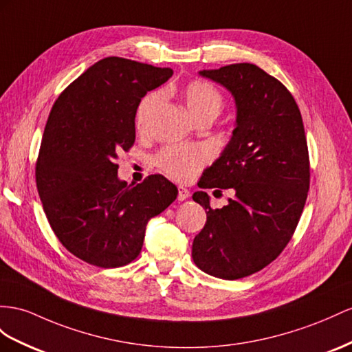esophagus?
<instances>
[{
	"label": "esophagus",
	"instance_id": "1",
	"mask_svg": "<svg viewBox=\"0 0 352 352\" xmlns=\"http://www.w3.org/2000/svg\"><path fill=\"white\" fill-rule=\"evenodd\" d=\"M190 197V192L186 187H178V201H186Z\"/></svg>",
	"mask_w": 352,
	"mask_h": 352
}]
</instances>
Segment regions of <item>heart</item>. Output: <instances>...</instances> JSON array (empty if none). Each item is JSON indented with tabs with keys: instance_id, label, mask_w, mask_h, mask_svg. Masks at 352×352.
I'll return each instance as SVG.
<instances>
[{
	"instance_id": "heart-1",
	"label": "heart",
	"mask_w": 352,
	"mask_h": 352,
	"mask_svg": "<svg viewBox=\"0 0 352 352\" xmlns=\"http://www.w3.org/2000/svg\"><path fill=\"white\" fill-rule=\"evenodd\" d=\"M183 99L188 113L193 119H199L205 114L219 116L223 108V98L219 90L204 80H195L183 90ZM159 94H150L138 105L137 128L144 129L151 113L159 105ZM210 159V151L202 146H170L162 150L157 157V166L170 178L178 182H187Z\"/></svg>"
}]
</instances>
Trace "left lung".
Segmentation results:
<instances>
[{"instance_id":"obj_1","label":"left lung","mask_w":352,"mask_h":352,"mask_svg":"<svg viewBox=\"0 0 352 352\" xmlns=\"http://www.w3.org/2000/svg\"><path fill=\"white\" fill-rule=\"evenodd\" d=\"M199 76L228 90L236 119L197 186L232 188L235 197L212 210L206 192L193 193L206 223L193 239L192 257L206 274L238 279L267 266L293 236L309 190L308 144L294 98L262 68L233 64Z\"/></svg>"}]
</instances>
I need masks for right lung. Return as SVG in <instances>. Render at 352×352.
Returning <instances> with one entry per match:
<instances>
[{
    "mask_svg": "<svg viewBox=\"0 0 352 352\" xmlns=\"http://www.w3.org/2000/svg\"><path fill=\"white\" fill-rule=\"evenodd\" d=\"M170 68L105 58L76 78L53 105L35 166L44 212L69 253L99 267L131 263L147 223L175 201L164 175L133 186L116 159L135 142L141 98L168 82Z\"/></svg>",
    "mask_w": 352,
    "mask_h": 352,
    "instance_id": "add662e5",
    "label": "right lung"
}]
</instances>
